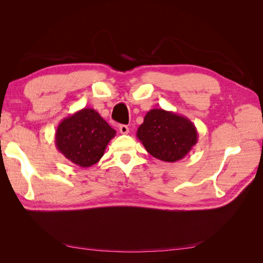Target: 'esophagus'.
<instances>
[{"mask_svg":"<svg viewBox=\"0 0 263 263\" xmlns=\"http://www.w3.org/2000/svg\"><path fill=\"white\" fill-rule=\"evenodd\" d=\"M119 132H121V134H128L129 133V128H128V126L127 125H121L119 126Z\"/></svg>","mask_w":263,"mask_h":263,"instance_id":"obj_1","label":"esophagus"}]
</instances>
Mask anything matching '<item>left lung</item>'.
<instances>
[{"instance_id":"1","label":"left lung","mask_w":263,"mask_h":263,"mask_svg":"<svg viewBox=\"0 0 263 263\" xmlns=\"http://www.w3.org/2000/svg\"><path fill=\"white\" fill-rule=\"evenodd\" d=\"M136 136L151 156L165 162L181 160L198 139L196 127L187 117L162 108L149 110Z\"/></svg>"}]
</instances>
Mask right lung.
<instances>
[{
	"instance_id": "right-lung-1",
	"label": "right lung",
	"mask_w": 263,
	"mask_h": 263,
	"mask_svg": "<svg viewBox=\"0 0 263 263\" xmlns=\"http://www.w3.org/2000/svg\"><path fill=\"white\" fill-rule=\"evenodd\" d=\"M116 135L94 108L84 107L59 123L54 144L69 161L89 168L100 161Z\"/></svg>"
}]
</instances>
